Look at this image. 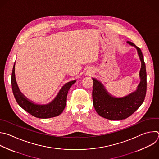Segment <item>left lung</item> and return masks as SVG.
Masks as SVG:
<instances>
[{
	"label": "left lung",
	"mask_w": 159,
	"mask_h": 159,
	"mask_svg": "<svg viewBox=\"0 0 159 159\" xmlns=\"http://www.w3.org/2000/svg\"><path fill=\"white\" fill-rule=\"evenodd\" d=\"M127 43L137 49L141 62L139 72L140 82L136 90L122 97H114L109 93L101 82L92 77L94 108L100 116L111 120H123L130 116L142 104L146 95L147 74L142 51L132 42L127 41Z\"/></svg>",
	"instance_id": "8db88e82"
}]
</instances>
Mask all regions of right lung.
I'll return each instance as SVG.
<instances>
[{"label": "right lung", "instance_id": "obj_1", "mask_svg": "<svg viewBox=\"0 0 159 159\" xmlns=\"http://www.w3.org/2000/svg\"><path fill=\"white\" fill-rule=\"evenodd\" d=\"M75 82L76 80H75L65 84L56 98L48 103L37 104L27 98L19 90L16 80L15 64L13 67L11 77L13 93L18 104L24 111L39 119L52 118L62 114L66 105L68 91Z\"/></svg>", "mask_w": 159, "mask_h": 159}]
</instances>
